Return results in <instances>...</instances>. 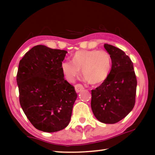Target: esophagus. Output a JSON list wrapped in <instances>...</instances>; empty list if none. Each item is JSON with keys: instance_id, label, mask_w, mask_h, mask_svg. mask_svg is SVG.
Listing matches in <instances>:
<instances>
[{"instance_id": "esophagus-1", "label": "esophagus", "mask_w": 155, "mask_h": 155, "mask_svg": "<svg viewBox=\"0 0 155 155\" xmlns=\"http://www.w3.org/2000/svg\"><path fill=\"white\" fill-rule=\"evenodd\" d=\"M75 90L77 91V93L80 92V91H82L83 90H84V87L83 86V85H81V84H77V85H75Z\"/></svg>"}]
</instances>
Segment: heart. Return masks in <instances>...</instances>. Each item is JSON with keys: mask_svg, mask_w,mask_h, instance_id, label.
Instances as JSON below:
<instances>
[{"mask_svg": "<svg viewBox=\"0 0 155 155\" xmlns=\"http://www.w3.org/2000/svg\"><path fill=\"white\" fill-rule=\"evenodd\" d=\"M71 61L61 64V70L65 78L73 82L81 72L90 84L96 85L107 79L112 68V58L104 50H84L73 54Z\"/></svg>", "mask_w": 155, "mask_h": 155, "instance_id": "1", "label": "heart"}]
</instances>
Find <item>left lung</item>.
<instances>
[{"instance_id": "left-lung-1", "label": "left lung", "mask_w": 155, "mask_h": 155, "mask_svg": "<svg viewBox=\"0 0 155 155\" xmlns=\"http://www.w3.org/2000/svg\"><path fill=\"white\" fill-rule=\"evenodd\" d=\"M104 47L111 56V71L106 81L91 90V107L100 122L115 124L134 107L137 82L129 57L110 44H105Z\"/></svg>"}]
</instances>
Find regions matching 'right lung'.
I'll return each instance as SVG.
<instances>
[{
	"label": "right lung",
	"instance_id": "obj_1",
	"mask_svg": "<svg viewBox=\"0 0 155 155\" xmlns=\"http://www.w3.org/2000/svg\"><path fill=\"white\" fill-rule=\"evenodd\" d=\"M67 52L38 45L19 63L16 81L20 106L33 127L44 132H57L67 127L77 98L61 70Z\"/></svg>",
	"mask_w": 155,
	"mask_h": 155
}]
</instances>
